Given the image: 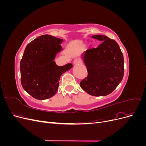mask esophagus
Instances as JSON below:
<instances>
[{"instance_id": "34e87169", "label": "esophagus", "mask_w": 146, "mask_h": 146, "mask_svg": "<svg viewBox=\"0 0 146 146\" xmlns=\"http://www.w3.org/2000/svg\"><path fill=\"white\" fill-rule=\"evenodd\" d=\"M80 63H81V60L80 58H75L74 61H73L74 64H78Z\"/></svg>"}]
</instances>
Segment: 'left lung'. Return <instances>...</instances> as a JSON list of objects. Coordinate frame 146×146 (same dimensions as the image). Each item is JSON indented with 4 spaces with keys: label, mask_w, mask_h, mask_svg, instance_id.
<instances>
[{
    "label": "left lung",
    "mask_w": 146,
    "mask_h": 146,
    "mask_svg": "<svg viewBox=\"0 0 146 146\" xmlns=\"http://www.w3.org/2000/svg\"><path fill=\"white\" fill-rule=\"evenodd\" d=\"M92 38L101 42L94 48L82 55L88 76L80 85L88 94L93 96H105L116 89L124 74V60L118 44L104 35H93Z\"/></svg>",
    "instance_id": "1"
}]
</instances>
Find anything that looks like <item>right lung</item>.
Listing matches in <instances>:
<instances>
[{
  "label": "right lung",
  "mask_w": 146,
  "mask_h": 146,
  "mask_svg": "<svg viewBox=\"0 0 146 146\" xmlns=\"http://www.w3.org/2000/svg\"><path fill=\"white\" fill-rule=\"evenodd\" d=\"M63 39L44 35L26 46L20 63L21 80L24 90L38 100L54 96L58 90L63 73L72 68L71 63L56 65L54 60L62 50Z\"/></svg>",
  "instance_id": "add662e5"
}]
</instances>
